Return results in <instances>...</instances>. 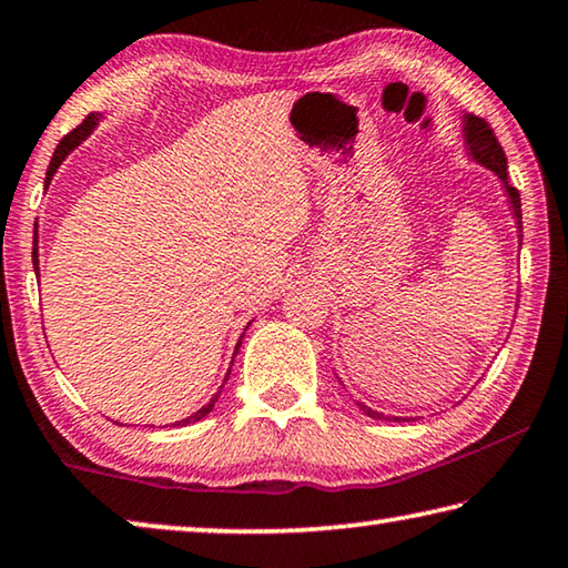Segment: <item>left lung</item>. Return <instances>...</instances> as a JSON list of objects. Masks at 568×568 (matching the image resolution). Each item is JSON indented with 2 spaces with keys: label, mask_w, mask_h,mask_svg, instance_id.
I'll return each mask as SVG.
<instances>
[{
  "label": "left lung",
  "mask_w": 568,
  "mask_h": 568,
  "mask_svg": "<svg viewBox=\"0 0 568 568\" xmlns=\"http://www.w3.org/2000/svg\"><path fill=\"white\" fill-rule=\"evenodd\" d=\"M464 138H466L468 155L474 158L478 165H484V168H488L491 172H496L498 180L504 182L508 203H511L514 217H516V227H518V233H524V225H521V195H518V190L514 185H508L506 152L501 148V142L496 140L491 124H488L486 120L476 118V114H466V118H464ZM518 237H524V235H518ZM358 406H361V410L368 418H381V420L386 418V416H383V413L373 410L368 406H363V403H358ZM386 420H390V418H386ZM393 420H410V418H393Z\"/></svg>",
  "instance_id": "obj_1"
}]
</instances>
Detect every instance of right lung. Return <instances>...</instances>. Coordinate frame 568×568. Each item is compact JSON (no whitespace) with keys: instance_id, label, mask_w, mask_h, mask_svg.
I'll use <instances>...</instances> for the list:
<instances>
[{"instance_id":"right-lung-1","label":"right lung","mask_w":568,"mask_h":568,"mask_svg":"<svg viewBox=\"0 0 568 568\" xmlns=\"http://www.w3.org/2000/svg\"><path fill=\"white\" fill-rule=\"evenodd\" d=\"M100 118L102 114H88V118H84V122L82 124H77V128L70 132V134H64L62 138V142L60 145H57V150H54V155H52V162H50V170H47V185H50V180L54 178V172H57V168L62 165V160L70 155V152L80 145V142L88 138V134L94 130V124L100 122ZM32 263H34V273L40 271V255H37V230H34V250H32ZM240 343H243V335H240V341H237V345H235V353L240 351ZM235 358V355H233ZM227 378H230V371H227V376H225V381H223V386L227 383ZM223 386H220V390H223ZM220 390L215 393L213 398H210V403L207 406H203L200 410H195L192 413V416H187V418H182V420H175L172 423V426H187V423H195V420H200V418H205L210 410L215 408V400H217V396H220Z\"/></svg>"}]
</instances>
